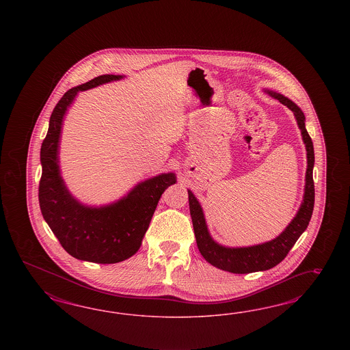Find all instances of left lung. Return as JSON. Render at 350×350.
<instances>
[{
    "label": "left lung",
    "mask_w": 350,
    "mask_h": 350,
    "mask_svg": "<svg viewBox=\"0 0 350 350\" xmlns=\"http://www.w3.org/2000/svg\"><path fill=\"white\" fill-rule=\"evenodd\" d=\"M265 94L277 98L281 104L287 106L297 119V127L301 132V138L307 150V172H306V186L303 202L293 221L288 223L286 228L280 233L275 239L252 245V246H224L218 244L212 237L208 230L205 215L202 205L195 198L192 191L189 192V205H190L191 219L193 226V232L196 237V244L204 259L211 265L227 271L231 273H252L259 271H267L273 268L285 259L290 249L295 245L300 234L307 230L310 221L313 206H314V183H313V167H314V148L312 138L308 135L306 128V117L301 109L286 96L281 95L272 90H265Z\"/></svg>",
    "instance_id": "obj_1"
}]
</instances>
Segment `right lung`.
Segmentation results:
<instances>
[{
  "label": "right lung",
  "mask_w": 350,
  "mask_h": 350,
  "mask_svg": "<svg viewBox=\"0 0 350 350\" xmlns=\"http://www.w3.org/2000/svg\"><path fill=\"white\" fill-rule=\"evenodd\" d=\"M124 77L98 75L65 92L53 109L41 146L42 177L38 199L43 218L69 254L100 265L119 263L137 253L160 196L177 182L174 173H160L138 182L117 202L100 206L79 202L68 190L59 159L65 114L81 91Z\"/></svg>",
  "instance_id": "right-lung-1"
}]
</instances>
